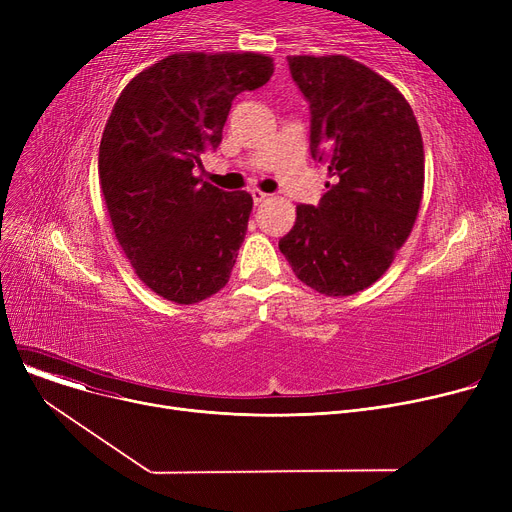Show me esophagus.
Masks as SVG:
<instances>
[{"label": "esophagus", "mask_w": 512, "mask_h": 512, "mask_svg": "<svg viewBox=\"0 0 512 512\" xmlns=\"http://www.w3.org/2000/svg\"><path fill=\"white\" fill-rule=\"evenodd\" d=\"M251 197H253V203L255 205H259V203H263L267 197H270V195H265V193H261V191H257V188H253V191H251Z\"/></svg>", "instance_id": "1"}]
</instances>
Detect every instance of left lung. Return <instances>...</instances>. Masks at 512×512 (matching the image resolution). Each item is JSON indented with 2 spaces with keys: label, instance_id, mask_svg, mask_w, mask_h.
<instances>
[{
  "label": "left lung",
  "instance_id": "obj_1",
  "mask_svg": "<svg viewBox=\"0 0 512 512\" xmlns=\"http://www.w3.org/2000/svg\"><path fill=\"white\" fill-rule=\"evenodd\" d=\"M311 112V157L334 184L299 205L278 247L301 282L328 297L365 290L405 245L423 195V141L407 99L346 56H288Z\"/></svg>",
  "mask_w": 512,
  "mask_h": 512
}]
</instances>
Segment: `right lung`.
I'll list each match as a JSON object with an SVG mask.
<instances>
[{"label": "right lung", "mask_w": 512, "mask_h": 512, "mask_svg": "<svg viewBox=\"0 0 512 512\" xmlns=\"http://www.w3.org/2000/svg\"><path fill=\"white\" fill-rule=\"evenodd\" d=\"M272 74L261 53H174L120 93L99 145V182L124 255L159 297L193 305L226 286L253 197L203 182L195 168L222 143L234 97Z\"/></svg>", "instance_id": "1"}]
</instances>
